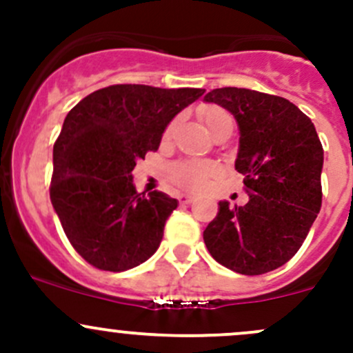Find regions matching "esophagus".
Returning <instances> with one entry per match:
<instances>
[{
  "mask_svg": "<svg viewBox=\"0 0 353 353\" xmlns=\"http://www.w3.org/2000/svg\"><path fill=\"white\" fill-rule=\"evenodd\" d=\"M177 199H179V205H190V203H193V198L188 196V194H179Z\"/></svg>",
  "mask_w": 353,
  "mask_h": 353,
  "instance_id": "esophagus-1",
  "label": "esophagus"
}]
</instances>
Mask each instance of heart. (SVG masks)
<instances>
[{
    "label": "heart",
    "mask_w": 353,
    "mask_h": 353,
    "mask_svg": "<svg viewBox=\"0 0 353 353\" xmlns=\"http://www.w3.org/2000/svg\"><path fill=\"white\" fill-rule=\"evenodd\" d=\"M198 114L212 134L225 124H232L230 114L220 105H201ZM174 124H176V121H170L167 124L163 137H169L172 133ZM216 174H219V167L215 163L199 162V160H179V162L172 163L167 170V177H169L170 183L176 184L183 191H201Z\"/></svg>",
    "instance_id": "heart-1"
}]
</instances>
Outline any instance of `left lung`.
Returning a JSON list of instances; mask_svg holds the SVG:
<instances>
[{
  "instance_id": "8db88e82",
  "label": "left lung",
  "mask_w": 353,
  "mask_h": 353,
  "mask_svg": "<svg viewBox=\"0 0 353 353\" xmlns=\"http://www.w3.org/2000/svg\"><path fill=\"white\" fill-rule=\"evenodd\" d=\"M205 101L225 108L239 124L236 170L244 174L249 201H220L203 241L232 272H273L301 249L321 210L323 145L311 119L279 95L223 87Z\"/></svg>"
}]
</instances>
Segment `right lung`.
Here are the masks:
<instances>
[{
  "label": "right lung",
  "mask_w": 353,
  "mask_h": 353,
  "mask_svg": "<svg viewBox=\"0 0 353 353\" xmlns=\"http://www.w3.org/2000/svg\"><path fill=\"white\" fill-rule=\"evenodd\" d=\"M203 88L110 85L68 112L52 150L51 203L74 251L94 268L126 272L159 248L177 201L133 186L134 165L157 152L167 124Z\"/></svg>",
  "instance_id": "add662e5"
}]
</instances>
